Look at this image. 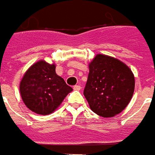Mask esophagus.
Wrapping results in <instances>:
<instances>
[{
	"label": "esophagus",
	"instance_id": "1",
	"mask_svg": "<svg viewBox=\"0 0 155 155\" xmlns=\"http://www.w3.org/2000/svg\"><path fill=\"white\" fill-rule=\"evenodd\" d=\"M73 89L76 90V91H79L81 89V87L79 85H75V86L73 87Z\"/></svg>",
	"mask_w": 155,
	"mask_h": 155
}]
</instances>
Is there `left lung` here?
I'll use <instances>...</instances> for the list:
<instances>
[{"label":"left lung","instance_id":"left-lung-1","mask_svg":"<svg viewBox=\"0 0 155 155\" xmlns=\"http://www.w3.org/2000/svg\"><path fill=\"white\" fill-rule=\"evenodd\" d=\"M89 73L83 94L91 110L104 118L120 114L131 101L134 75L117 58L97 54L88 65Z\"/></svg>","mask_w":155,"mask_h":155}]
</instances>
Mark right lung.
Listing matches in <instances>:
<instances>
[{
    "instance_id": "1",
    "label": "right lung",
    "mask_w": 155,
    "mask_h": 155,
    "mask_svg": "<svg viewBox=\"0 0 155 155\" xmlns=\"http://www.w3.org/2000/svg\"><path fill=\"white\" fill-rule=\"evenodd\" d=\"M23 103L37 114L48 115L58 108L72 88L56 73V65L44 60L35 62L23 75L19 86Z\"/></svg>"
}]
</instances>
